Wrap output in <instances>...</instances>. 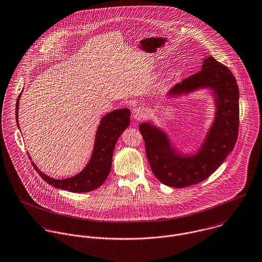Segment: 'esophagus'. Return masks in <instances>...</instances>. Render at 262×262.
Segmentation results:
<instances>
[{"mask_svg":"<svg viewBox=\"0 0 262 262\" xmlns=\"http://www.w3.org/2000/svg\"><path fill=\"white\" fill-rule=\"evenodd\" d=\"M133 115V118L136 120V121H139L141 119H143L146 115V109L144 107H137L133 110L132 112Z\"/></svg>","mask_w":262,"mask_h":262,"instance_id":"obj_1","label":"esophagus"}]
</instances>
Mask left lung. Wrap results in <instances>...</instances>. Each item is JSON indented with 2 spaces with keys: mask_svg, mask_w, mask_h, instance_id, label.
I'll return each instance as SVG.
<instances>
[{
  "mask_svg": "<svg viewBox=\"0 0 262 262\" xmlns=\"http://www.w3.org/2000/svg\"><path fill=\"white\" fill-rule=\"evenodd\" d=\"M201 90L211 92L215 113L205 138L193 153L178 148L167 132L152 121L139 125L151 170L168 187L179 188L203 182L223 163L237 141L239 89L232 73L213 56H207L201 72L174 85L165 98L174 100Z\"/></svg>",
  "mask_w": 262,
  "mask_h": 262,
  "instance_id": "left-lung-1",
  "label": "left lung"
}]
</instances>
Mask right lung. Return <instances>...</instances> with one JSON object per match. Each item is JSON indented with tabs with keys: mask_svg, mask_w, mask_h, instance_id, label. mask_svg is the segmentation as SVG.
<instances>
[{
	"mask_svg": "<svg viewBox=\"0 0 262 262\" xmlns=\"http://www.w3.org/2000/svg\"><path fill=\"white\" fill-rule=\"evenodd\" d=\"M21 94L16 103V121L18 128V111ZM130 124V110L128 108L117 109L107 113L98 126L94 149L86 165L77 174L67 179H53L42 172L37 165L32 162L38 174L50 186L69 190L72 192H86L101 187L108 178L112 167L113 152L115 145L125 129ZM29 155V153H28ZM30 160L31 156L29 155Z\"/></svg>",
	"mask_w": 262,
	"mask_h": 262,
	"instance_id": "right-lung-1",
	"label": "right lung"
}]
</instances>
